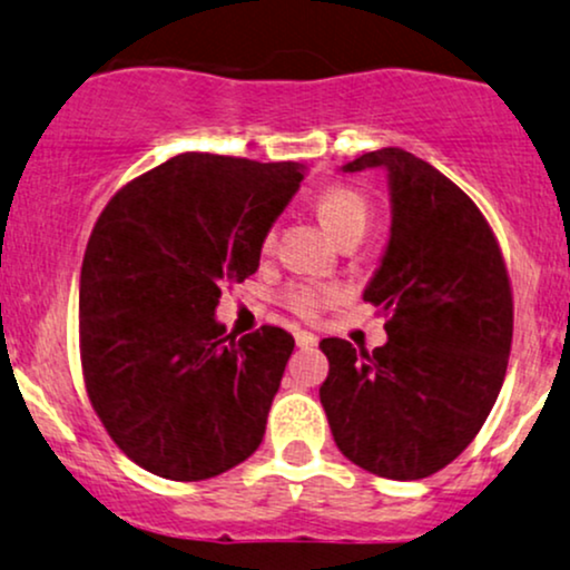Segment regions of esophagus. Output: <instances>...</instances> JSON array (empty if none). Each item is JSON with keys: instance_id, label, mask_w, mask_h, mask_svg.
Segmentation results:
<instances>
[{"instance_id": "1", "label": "esophagus", "mask_w": 570, "mask_h": 570, "mask_svg": "<svg viewBox=\"0 0 570 570\" xmlns=\"http://www.w3.org/2000/svg\"><path fill=\"white\" fill-rule=\"evenodd\" d=\"M294 340H297L299 348H313L318 343V337L311 335V332H294Z\"/></svg>"}]
</instances>
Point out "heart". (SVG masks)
<instances>
[{
    "mask_svg": "<svg viewBox=\"0 0 570 570\" xmlns=\"http://www.w3.org/2000/svg\"><path fill=\"white\" fill-rule=\"evenodd\" d=\"M316 212L332 235L340 240L351 238V235H364L372 222V208L362 193L353 187L332 185L316 195ZM276 246V227L265 233L263 248L271 252ZM281 305L292 311L299 318H318L326 307L343 303L345 286L340 284H324V281H289L281 289Z\"/></svg>",
    "mask_w": 570,
    "mask_h": 570,
    "instance_id": "b5f03b06",
    "label": "heart"
}]
</instances>
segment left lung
<instances>
[{"label":"left lung","instance_id":"obj_1","mask_svg":"<svg viewBox=\"0 0 570 570\" xmlns=\"http://www.w3.org/2000/svg\"><path fill=\"white\" fill-rule=\"evenodd\" d=\"M343 168L389 171L391 240L364 292L389 318V343L370 353L324 337L318 396L348 461L385 480H423L469 448L499 399L512 281L476 203L426 160L383 147Z\"/></svg>","mask_w":570,"mask_h":570}]
</instances>
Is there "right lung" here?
Returning <instances> with one entry per match:
<instances>
[{
	"label": "right lung",
	"mask_w": 570,
	"mask_h": 570,
	"mask_svg": "<svg viewBox=\"0 0 570 570\" xmlns=\"http://www.w3.org/2000/svg\"><path fill=\"white\" fill-rule=\"evenodd\" d=\"M297 163L185 153L136 176L96 219L80 273V362L98 421L174 482L238 466L265 436L294 337L217 324L222 286L259 267Z\"/></svg>",
	"instance_id": "add662e5"
}]
</instances>
